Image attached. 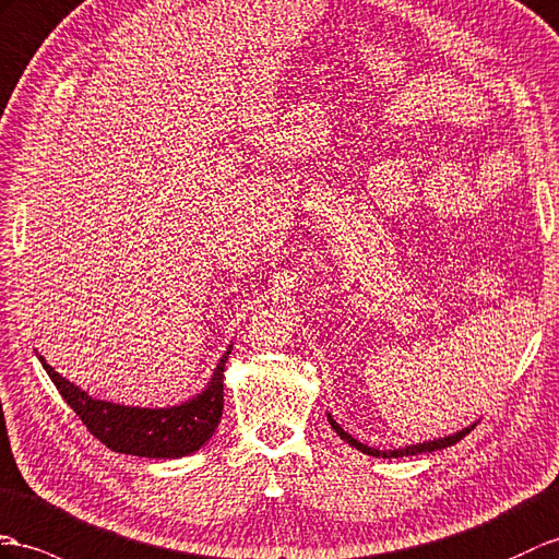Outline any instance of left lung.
<instances>
[{
  "label": "left lung",
  "instance_id": "1",
  "mask_svg": "<svg viewBox=\"0 0 559 559\" xmlns=\"http://www.w3.org/2000/svg\"><path fill=\"white\" fill-rule=\"evenodd\" d=\"M326 419H330V425H332V429L338 433V437H342L348 445H353L356 448V451H360V453H365V455H374V457H403V455H417V453H431V451H441V448H448V445H453V443H457L460 439H465L467 433L474 429V425H469V427H465V429H460V431H455V433H448V437H443V439H433V441H421V443H413V445H405V448H393V451H379V448H370L367 443H360L358 439H353L348 431H344L342 427L336 425V419L332 417V415H326Z\"/></svg>",
  "mask_w": 559,
  "mask_h": 559
}]
</instances>
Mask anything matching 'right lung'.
I'll use <instances>...</instances> for the list:
<instances>
[{"label":"right lung","instance_id":"obj_1","mask_svg":"<svg viewBox=\"0 0 559 559\" xmlns=\"http://www.w3.org/2000/svg\"><path fill=\"white\" fill-rule=\"evenodd\" d=\"M229 350H233V346L217 360L211 382L203 386V391H199L189 401H182L180 405L168 407L120 405L94 399L87 391L68 382L66 377L53 370L45 356H39L37 350L35 353L63 401L73 407L75 415L83 419V425L104 445L126 455L175 460L197 453L213 437L217 425H221L223 374Z\"/></svg>","mask_w":559,"mask_h":559}]
</instances>
